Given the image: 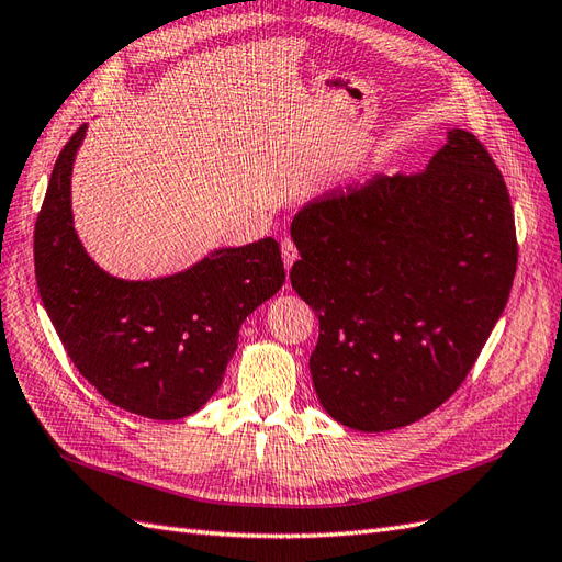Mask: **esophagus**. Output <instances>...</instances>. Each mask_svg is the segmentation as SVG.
Returning <instances> with one entry per match:
<instances>
[{
	"label": "esophagus",
	"instance_id": "34e87169",
	"mask_svg": "<svg viewBox=\"0 0 562 562\" xmlns=\"http://www.w3.org/2000/svg\"><path fill=\"white\" fill-rule=\"evenodd\" d=\"M281 255H283L285 269H291L293 262L297 260V246H295V241L291 239V236H283V239H281Z\"/></svg>",
	"mask_w": 562,
	"mask_h": 562
}]
</instances>
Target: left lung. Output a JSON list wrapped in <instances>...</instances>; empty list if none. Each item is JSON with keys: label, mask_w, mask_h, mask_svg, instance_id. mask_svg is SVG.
<instances>
[{"label": "left lung", "mask_w": 562, "mask_h": 562, "mask_svg": "<svg viewBox=\"0 0 562 562\" xmlns=\"http://www.w3.org/2000/svg\"><path fill=\"white\" fill-rule=\"evenodd\" d=\"M297 295L318 316L310 370L333 419L368 434L443 405L499 321L518 262L499 168L464 128L427 171L310 201L291 225Z\"/></svg>", "instance_id": "obj_1"}]
</instances>
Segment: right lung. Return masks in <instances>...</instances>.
I'll return each mask as SVG.
<instances>
[{"label":"right lung","mask_w":562,"mask_h":562,"mask_svg":"<svg viewBox=\"0 0 562 562\" xmlns=\"http://www.w3.org/2000/svg\"><path fill=\"white\" fill-rule=\"evenodd\" d=\"M83 135L87 124L63 147L37 215L44 310L100 396L149 419L187 417L223 384L246 316L283 285L281 248L267 236L213 250L173 277H110L75 232L70 180Z\"/></svg>","instance_id":"1"}]
</instances>
